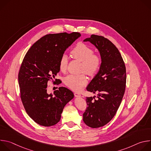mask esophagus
Segmentation results:
<instances>
[{
	"instance_id": "obj_1",
	"label": "esophagus",
	"mask_w": 151,
	"mask_h": 151,
	"mask_svg": "<svg viewBox=\"0 0 151 151\" xmlns=\"http://www.w3.org/2000/svg\"><path fill=\"white\" fill-rule=\"evenodd\" d=\"M74 95H75V96L76 97H81V95L79 93H75Z\"/></svg>"
}]
</instances>
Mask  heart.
<instances>
[{"mask_svg": "<svg viewBox=\"0 0 151 151\" xmlns=\"http://www.w3.org/2000/svg\"><path fill=\"white\" fill-rule=\"evenodd\" d=\"M93 50L82 43L79 44L71 52L72 56L82 62L81 69L89 75H94L100 65V58L93 54ZM68 65V56L63 54L59 60V69L61 72H65ZM64 82L68 87L74 91H80L87 83V78L84 75H69L64 78Z\"/></svg>", "mask_w": 151, "mask_h": 151, "instance_id": "obj_1", "label": "heart"}]
</instances>
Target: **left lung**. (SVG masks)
Listing matches in <instances>:
<instances>
[{"label": "left lung", "instance_id": "obj_1", "mask_svg": "<svg viewBox=\"0 0 151 151\" xmlns=\"http://www.w3.org/2000/svg\"><path fill=\"white\" fill-rule=\"evenodd\" d=\"M83 42H90L99 51L101 57L99 70L87 87L88 91L99 93L87 97L88 107L83 114L84 123L99 128L108 123L115 116L125 90L126 69L117 48L107 39L92 35Z\"/></svg>", "mask_w": 151, "mask_h": 151}]
</instances>
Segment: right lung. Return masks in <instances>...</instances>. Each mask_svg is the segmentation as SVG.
<instances>
[{
    "label": "right lung",
    "instance_id": "right-lung-1",
    "mask_svg": "<svg viewBox=\"0 0 151 151\" xmlns=\"http://www.w3.org/2000/svg\"><path fill=\"white\" fill-rule=\"evenodd\" d=\"M81 36L78 32L47 35L35 43L23 59L18 74L21 99L28 115L40 125L58 123L64 106L74 97L67 88L48 94L47 87L60 72L61 56Z\"/></svg>",
    "mask_w": 151,
    "mask_h": 151
}]
</instances>
